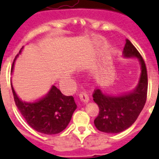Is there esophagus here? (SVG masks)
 I'll use <instances>...</instances> for the list:
<instances>
[{"label": "esophagus", "instance_id": "1", "mask_svg": "<svg viewBox=\"0 0 159 159\" xmlns=\"http://www.w3.org/2000/svg\"><path fill=\"white\" fill-rule=\"evenodd\" d=\"M79 98L81 101L84 102H89V96L86 93V92H81L79 94Z\"/></svg>", "mask_w": 159, "mask_h": 159}]
</instances>
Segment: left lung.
Wrapping results in <instances>:
<instances>
[{
	"label": "left lung",
	"instance_id": "8db88e82",
	"mask_svg": "<svg viewBox=\"0 0 159 159\" xmlns=\"http://www.w3.org/2000/svg\"><path fill=\"white\" fill-rule=\"evenodd\" d=\"M125 57H138L141 65V76L136 89L120 97H110L96 89L93 101L99 107V114L94 120L98 130L105 133H120L133 125L143 109L148 92V73L144 60L129 39L123 51Z\"/></svg>",
	"mask_w": 159,
	"mask_h": 159
}]
</instances>
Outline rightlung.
Masks as SVG:
<instances>
[{"label":"right lung","mask_w":159,"mask_h":159,"mask_svg":"<svg viewBox=\"0 0 159 159\" xmlns=\"http://www.w3.org/2000/svg\"><path fill=\"white\" fill-rule=\"evenodd\" d=\"M14 101L26 122L39 133L56 134L62 132L77 108L74 98L67 97L53 86L45 97L34 103L21 102L11 86Z\"/></svg>","instance_id":"add662e5"}]
</instances>
